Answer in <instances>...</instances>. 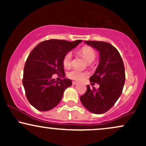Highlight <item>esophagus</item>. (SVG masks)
<instances>
[{
    "label": "esophagus",
    "mask_w": 146,
    "mask_h": 146,
    "mask_svg": "<svg viewBox=\"0 0 146 146\" xmlns=\"http://www.w3.org/2000/svg\"><path fill=\"white\" fill-rule=\"evenodd\" d=\"M77 84H78V82H74V81L72 82V84H73V85H76Z\"/></svg>",
    "instance_id": "esophagus-1"
}]
</instances>
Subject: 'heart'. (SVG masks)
<instances>
[{
	"mask_svg": "<svg viewBox=\"0 0 146 146\" xmlns=\"http://www.w3.org/2000/svg\"><path fill=\"white\" fill-rule=\"evenodd\" d=\"M80 54L84 58L89 64L93 62L96 58V52L93 48L88 46H83L79 51ZM72 64V53L71 52H68L64 56L62 59V64L64 67L68 68L71 67ZM86 75L85 72L78 71V70H72L67 73V76L68 78L75 81H81L82 79Z\"/></svg>",
	"mask_w": 146,
	"mask_h": 146,
	"instance_id": "b5f03b06",
	"label": "heart"
}]
</instances>
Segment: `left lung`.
<instances>
[{"label": "left lung", "instance_id": "1", "mask_svg": "<svg viewBox=\"0 0 146 146\" xmlns=\"http://www.w3.org/2000/svg\"><path fill=\"white\" fill-rule=\"evenodd\" d=\"M100 53V63L90 82L99 84L100 88L90 89L80 97L84 106L91 113L103 114L113 106L121 95L125 83V68L117 49L110 43L102 41H85ZM93 84V83H91Z\"/></svg>", "mask_w": 146, "mask_h": 146}]
</instances>
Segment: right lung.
Listing matches in <instances>:
<instances>
[{"label": "right lung", "mask_w": 146, "mask_h": 146, "mask_svg": "<svg viewBox=\"0 0 146 146\" xmlns=\"http://www.w3.org/2000/svg\"><path fill=\"white\" fill-rule=\"evenodd\" d=\"M82 41L48 40L39 43L29 53L24 67L23 84L28 101L37 110L47 111L56 107L65 89L71 86L69 79L56 82L52 75L65 76L64 56Z\"/></svg>", "instance_id": "add662e5"}]
</instances>
